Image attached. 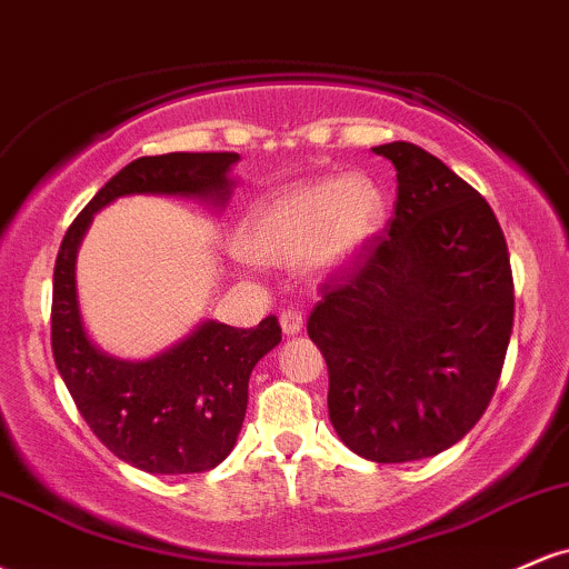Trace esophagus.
<instances>
[{
	"instance_id": "obj_1",
	"label": "esophagus",
	"mask_w": 569,
	"mask_h": 569,
	"mask_svg": "<svg viewBox=\"0 0 569 569\" xmlns=\"http://www.w3.org/2000/svg\"><path fill=\"white\" fill-rule=\"evenodd\" d=\"M302 310L299 307H286L283 312H280V329H283V335H299L302 331Z\"/></svg>"
}]
</instances>
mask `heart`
Here are the masks:
<instances>
[{"mask_svg":"<svg viewBox=\"0 0 569 569\" xmlns=\"http://www.w3.org/2000/svg\"><path fill=\"white\" fill-rule=\"evenodd\" d=\"M385 221V194L367 176L318 179L270 194L238 227V248L257 262L335 270L356 259Z\"/></svg>","mask_w":569,"mask_h":569,"instance_id":"obj_1","label":"heart"}]
</instances>
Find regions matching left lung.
Instances as JSON below:
<instances>
[{"instance_id":"1","label":"left lung","mask_w":569,"mask_h":569,"mask_svg":"<svg viewBox=\"0 0 569 569\" xmlns=\"http://www.w3.org/2000/svg\"><path fill=\"white\" fill-rule=\"evenodd\" d=\"M396 211L342 276L321 283L307 335L329 367V420L375 462L433 457L481 420L513 329V276L489 202L407 141Z\"/></svg>"}]
</instances>
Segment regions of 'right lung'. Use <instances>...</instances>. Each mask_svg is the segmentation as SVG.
Returning a JSON list of instances; mask_svg holds the SVG:
<instances>
[{
  "label": "right lung",
  "mask_w": 569,
  "mask_h": 569,
  "mask_svg": "<svg viewBox=\"0 0 569 569\" xmlns=\"http://www.w3.org/2000/svg\"><path fill=\"white\" fill-rule=\"evenodd\" d=\"M234 152L139 158L112 176L63 234L53 272L50 342L56 367L98 441L147 473H200L232 452L243 428L248 377L280 342L276 316L257 329L206 321L149 361H117L84 335L77 305V248L96 211L122 194H194L224 202Z\"/></svg>",
  "instance_id": "right-lung-1"
}]
</instances>
